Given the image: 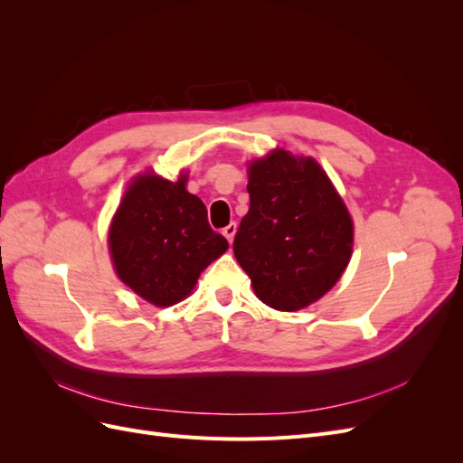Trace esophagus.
Segmentation results:
<instances>
[{"mask_svg": "<svg viewBox=\"0 0 463 463\" xmlns=\"http://www.w3.org/2000/svg\"><path fill=\"white\" fill-rule=\"evenodd\" d=\"M235 232H237V223L235 222H232V223H228L226 228L222 230V233H223V237H226V240L232 243L233 241V237H235Z\"/></svg>", "mask_w": 463, "mask_h": 463, "instance_id": "esophagus-1", "label": "esophagus"}]
</instances>
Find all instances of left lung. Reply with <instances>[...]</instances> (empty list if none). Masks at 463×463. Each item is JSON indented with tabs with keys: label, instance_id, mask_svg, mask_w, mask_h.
<instances>
[{
	"label": "left lung",
	"instance_id": "1",
	"mask_svg": "<svg viewBox=\"0 0 463 463\" xmlns=\"http://www.w3.org/2000/svg\"><path fill=\"white\" fill-rule=\"evenodd\" d=\"M247 191L235 259L262 303L303 309L338 282L352 257L347 208L313 158L284 148L249 165Z\"/></svg>",
	"mask_w": 463,
	"mask_h": 463
}]
</instances>
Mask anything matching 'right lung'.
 <instances>
[{
	"instance_id": "right-lung-1",
	"label": "right lung",
	"mask_w": 463,
	"mask_h": 463,
	"mask_svg": "<svg viewBox=\"0 0 463 463\" xmlns=\"http://www.w3.org/2000/svg\"><path fill=\"white\" fill-rule=\"evenodd\" d=\"M187 177H137L108 233L121 282L156 307L185 299L206 266L226 253V237L210 228L204 203L187 193Z\"/></svg>"
}]
</instances>
